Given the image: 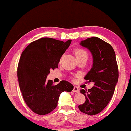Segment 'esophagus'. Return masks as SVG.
<instances>
[{
  "mask_svg": "<svg viewBox=\"0 0 131 131\" xmlns=\"http://www.w3.org/2000/svg\"><path fill=\"white\" fill-rule=\"evenodd\" d=\"M73 91L74 92H76V93L79 92V88L76 87V86H74V87H73Z\"/></svg>",
  "mask_w": 131,
  "mask_h": 131,
  "instance_id": "34e87169",
  "label": "esophagus"
}]
</instances>
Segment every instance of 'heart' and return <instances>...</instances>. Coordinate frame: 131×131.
Returning <instances> with one entry per match:
<instances>
[{
    "mask_svg": "<svg viewBox=\"0 0 131 131\" xmlns=\"http://www.w3.org/2000/svg\"><path fill=\"white\" fill-rule=\"evenodd\" d=\"M76 55L77 57L81 56V55H87V52H86L84 50H78L76 51Z\"/></svg>",
    "mask_w": 131,
    "mask_h": 131,
    "instance_id": "b5f03b06",
    "label": "heart"
}]
</instances>
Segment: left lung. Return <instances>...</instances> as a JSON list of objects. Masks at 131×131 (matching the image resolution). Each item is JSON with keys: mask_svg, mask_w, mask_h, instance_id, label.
<instances>
[{"mask_svg": "<svg viewBox=\"0 0 131 131\" xmlns=\"http://www.w3.org/2000/svg\"><path fill=\"white\" fill-rule=\"evenodd\" d=\"M80 44L91 53L93 64L84 77L94 86L88 90H80L85 102L79 106L81 112L93 116L101 112L108 105L118 80L116 54L112 46L97 37L81 41Z\"/></svg>", "mask_w": 131, "mask_h": 131, "instance_id": "left-lung-1", "label": "left lung"}]
</instances>
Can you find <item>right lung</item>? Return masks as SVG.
<instances>
[{
    "instance_id": "1",
    "label": "right lung",
    "mask_w": 131,
    "mask_h": 131,
    "mask_svg": "<svg viewBox=\"0 0 131 131\" xmlns=\"http://www.w3.org/2000/svg\"><path fill=\"white\" fill-rule=\"evenodd\" d=\"M71 41L43 37L32 42L22 53L17 69L19 85L26 104L35 113H50L56 108L61 93L73 89L67 81L55 85L46 79L51 69L58 67Z\"/></svg>"
}]
</instances>
